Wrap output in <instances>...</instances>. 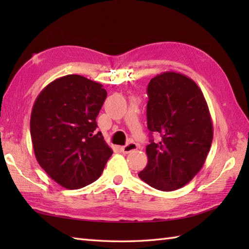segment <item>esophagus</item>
I'll list each match as a JSON object with an SVG mask.
<instances>
[{
    "label": "esophagus",
    "instance_id": "34e87169",
    "mask_svg": "<svg viewBox=\"0 0 249 249\" xmlns=\"http://www.w3.org/2000/svg\"><path fill=\"white\" fill-rule=\"evenodd\" d=\"M137 147H138V145H137V143H135V142H129V143H127L126 145L122 146L121 150L124 154H128V153L137 150Z\"/></svg>",
    "mask_w": 249,
    "mask_h": 249
}]
</instances>
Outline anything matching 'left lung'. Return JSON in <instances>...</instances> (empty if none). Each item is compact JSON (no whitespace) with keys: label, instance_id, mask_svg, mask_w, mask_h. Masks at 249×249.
<instances>
[{"label":"left lung","instance_id":"8db88e82","mask_svg":"<svg viewBox=\"0 0 249 249\" xmlns=\"http://www.w3.org/2000/svg\"><path fill=\"white\" fill-rule=\"evenodd\" d=\"M146 92L147 128L160 140L146 145L149 160L138 176L152 187L171 192L192 181L204 165L213 140L212 119L202 91L182 73L157 75Z\"/></svg>","mask_w":249,"mask_h":249}]
</instances>
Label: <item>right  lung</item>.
<instances>
[{
	"label": "right lung",
	"instance_id": "add662e5",
	"mask_svg": "<svg viewBox=\"0 0 249 249\" xmlns=\"http://www.w3.org/2000/svg\"><path fill=\"white\" fill-rule=\"evenodd\" d=\"M107 91L100 83L67 75L49 83L31 113V138L39 166L61 186L79 189L100 177L113 151L96 133Z\"/></svg>",
	"mask_w": 249,
	"mask_h": 249
}]
</instances>
